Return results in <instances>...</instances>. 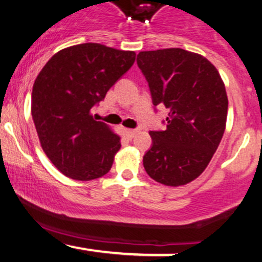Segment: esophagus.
Here are the masks:
<instances>
[{
  "label": "esophagus",
  "mask_w": 262,
  "mask_h": 262,
  "mask_svg": "<svg viewBox=\"0 0 262 262\" xmlns=\"http://www.w3.org/2000/svg\"><path fill=\"white\" fill-rule=\"evenodd\" d=\"M124 132H125V134H127V137L130 138V139L134 137L135 134H137V129H125Z\"/></svg>",
  "instance_id": "1"
}]
</instances>
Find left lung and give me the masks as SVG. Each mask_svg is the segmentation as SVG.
Listing matches in <instances>:
<instances>
[{
  "label": "left lung",
  "mask_w": 262,
  "mask_h": 262,
  "mask_svg": "<svg viewBox=\"0 0 262 262\" xmlns=\"http://www.w3.org/2000/svg\"><path fill=\"white\" fill-rule=\"evenodd\" d=\"M137 64L152 104L170 111L162 122L166 129L150 132L144 169L162 185H186L206 170L223 138L228 113L223 81L212 62L180 48L140 52Z\"/></svg>",
  "instance_id": "1"
}]
</instances>
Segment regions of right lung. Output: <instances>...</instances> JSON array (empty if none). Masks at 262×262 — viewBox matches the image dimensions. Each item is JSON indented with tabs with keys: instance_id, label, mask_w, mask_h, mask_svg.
Masks as SVG:
<instances>
[{
	"instance_id": "add662e5",
	"label": "right lung",
	"mask_w": 262,
	"mask_h": 262,
	"mask_svg": "<svg viewBox=\"0 0 262 262\" xmlns=\"http://www.w3.org/2000/svg\"><path fill=\"white\" fill-rule=\"evenodd\" d=\"M134 61V52L85 43L60 50L39 73L33 122L44 152L65 176L90 181L111 170L121 138L91 110Z\"/></svg>"
}]
</instances>
